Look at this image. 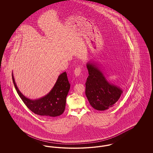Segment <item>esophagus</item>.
<instances>
[{
    "instance_id": "34e87169",
    "label": "esophagus",
    "mask_w": 153,
    "mask_h": 153,
    "mask_svg": "<svg viewBox=\"0 0 153 153\" xmlns=\"http://www.w3.org/2000/svg\"><path fill=\"white\" fill-rule=\"evenodd\" d=\"M81 72V69L80 68V67H78V68H76L74 71V74L76 76V77H78L79 76Z\"/></svg>"
}]
</instances>
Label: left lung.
Listing matches in <instances>:
<instances>
[{"mask_svg": "<svg viewBox=\"0 0 153 153\" xmlns=\"http://www.w3.org/2000/svg\"><path fill=\"white\" fill-rule=\"evenodd\" d=\"M87 67L89 76L85 82V95L91 105L99 111L114 107L123 94L122 89L107 79L96 62H88Z\"/></svg>", "mask_w": 153, "mask_h": 153, "instance_id": "left-lung-1", "label": "left lung"}]
</instances>
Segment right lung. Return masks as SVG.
Segmentation results:
<instances>
[{
  "mask_svg": "<svg viewBox=\"0 0 153 153\" xmlns=\"http://www.w3.org/2000/svg\"><path fill=\"white\" fill-rule=\"evenodd\" d=\"M12 78L18 94L33 112L42 117H58L63 114L66 96L71 87L66 72L58 76L54 87L47 95L35 100L26 97L21 92L15 82L13 73Z\"/></svg>",
  "mask_w": 153,
  "mask_h": 153,
  "instance_id": "1",
  "label": "right lung"
}]
</instances>
